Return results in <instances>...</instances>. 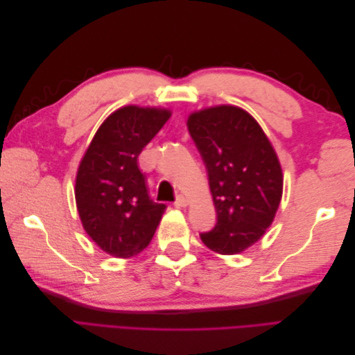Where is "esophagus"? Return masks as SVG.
<instances>
[{
  "mask_svg": "<svg viewBox=\"0 0 355 355\" xmlns=\"http://www.w3.org/2000/svg\"><path fill=\"white\" fill-rule=\"evenodd\" d=\"M176 207H187L188 206V200L184 196H178L176 201H175Z\"/></svg>",
  "mask_w": 355,
  "mask_h": 355,
  "instance_id": "34e87169",
  "label": "esophagus"
}]
</instances>
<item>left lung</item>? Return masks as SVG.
<instances>
[{
  "label": "left lung",
  "mask_w": 355,
  "mask_h": 355,
  "mask_svg": "<svg viewBox=\"0 0 355 355\" xmlns=\"http://www.w3.org/2000/svg\"><path fill=\"white\" fill-rule=\"evenodd\" d=\"M188 130L206 164L216 225L200 237L210 250H245L274 220L283 194L277 154L254 118L220 105L191 114Z\"/></svg>",
  "instance_id": "left-lung-1"
}]
</instances>
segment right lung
Here are the masks:
<instances>
[{
  "instance_id": "add662e5",
  "label": "right lung",
  "mask_w": 355,
  "mask_h": 355,
  "mask_svg": "<svg viewBox=\"0 0 355 355\" xmlns=\"http://www.w3.org/2000/svg\"><path fill=\"white\" fill-rule=\"evenodd\" d=\"M170 115L168 110L133 105L116 110L81 159L75 180L80 219L90 239L112 256L141 253L166 210L149 197L137 158Z\"/></svg>"
}]
</instances>
